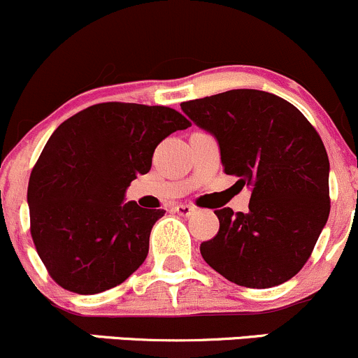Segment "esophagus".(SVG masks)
Returning <instances> with one entry per match:
<instances>
[{
	"label": "esophagus",
	"instance_id": "34e87169",
	"mask_svg": "<svg viewBox=\"0 0 358 358\" xmlns=\"http://www.w3.org/2000/svg\"><path fill=\"white\" fill-rule=\"evenodd\" d=\"M175 212L180 215H192L195 212V207L194 206H187V203H178V206H175Z\"/></svg>",
	"mask_w": 358,
	"mask_h": 358
}]
</instances>
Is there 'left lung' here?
I'll list each match as a JSON object with an SVG mask.
<instances>
[{
  "label": "left lung",
  "mask_w": 358,
  "mask_h": 358,
  "mask_svg": "<svg viewBox=\"0 0 358 358\" xmlns=\"http://www.w3.org/2000/svg\"><path fill=\"white\" fill-rule=\"evenodd\" d=\"M215 136L224 173L251 187L246 212L214 210L219 231L200 253L229 282L268 289L311 257L329 215V161L311 122L284 98L231 90L180 103Z\"/></svg>",
  "instance_id": "obj_1"
}]
</instances>
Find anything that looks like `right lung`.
I'll return each mask as SVG.
<instances>
[{"label":"right lung","mask_w":358,"mask_h":358,"mask_svg":"<svg viewBox=\"0 0 358 358\" xmlns=\"http://www.w3.org/2000/svg\"><path fill=\"white\" fill-rule=\"evenodd\" d=\"M187 127L190 122L170 107L107 101L54 131L30 175L27 199L35 250L57 285L98 294L143 265L164 210L124 203L125 190L151 170L161 141Z\"/></svg>","instance_id":"right-lung-1"}]
</instances>
